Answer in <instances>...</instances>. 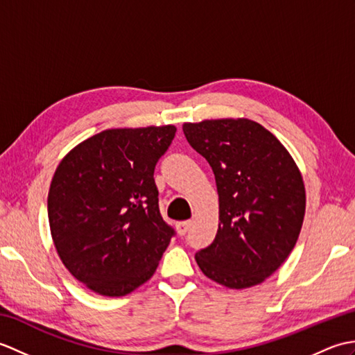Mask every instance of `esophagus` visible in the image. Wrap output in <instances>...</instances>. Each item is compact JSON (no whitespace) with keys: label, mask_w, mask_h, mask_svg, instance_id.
Listing matches in <instances>:
<instances>
[{"label":"esophagus","mask_w":355,"mask_h":355,"mask_svg":"<svg viewBox=\"0 0 355 355\" xmlns=\"http://www.w3.org/2000/svg\"><path fill=\"white\" fill-rule=\"evenodd\" d=\"M191 225H192V221H180V223H177V232H178V235H186L187 233V230L191 229Z\"/></svg>","instance_id":"obj_1"}]
</instances>
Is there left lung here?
<instances>
[{
	"label": "left lung",
	"mask_w": 355,
	"mask_h": 355,
	"mask_svg": "<svg viewBox=\"0 0 355 355\" xmlns=\"http://www.w3.org/2000/svg\"><path fill=\"white\" fill-rule=\"evenodd\" d=\"M189 145L207 160L220 197L214 243L195 254L209 279L229 288L266 281L296 245L305 216L304 180L288 150L248 119L184 123Z\"/></svg>",
	"instance_id": "1"
}]
</instances>
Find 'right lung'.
<instances>
[{"mask_svg":"<svg viewBox=\"0 0 355 355\" xmlns=\"http://www.w3.org/2000/svg\"><path fill=\"white\" fill-rule=\"evenodd\" d=\"M175 131L107 130L59 163L47 200L51 238L67 270L94 293L119 297L145 284L175 235L154 180Z\"/></svg>","mask_w":355,"mask_h":355,"instance_id":"right-lung-1","label":"right lung"}]
</instances>
